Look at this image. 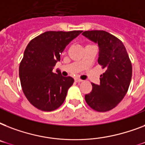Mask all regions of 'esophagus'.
Here are the masks:
<instances>
[{
	"label": "esophagus",
	"mask_w": 145,
	"mask_h": 145,
	"mask_svg": "<svg viewBox=\"0 0 145 145\" xmlns=\"http://www.w3.org/2000/svg\"><path fill=\"white\" fill-rule=\"evenodd\" d=\"M74 80H75V82H77V83H81V82L83 81L82 80L79 79V78H75Z\"/></svg>",
	"instance_id": "obj_1"
}]
</instances>
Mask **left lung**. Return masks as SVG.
Here are the masks:
<instances>
[{"instance_id": "1", "label": "left lung", "mask_w": 145, "mask_h": 145, "mask_svg": "<svg viewBox=\"0 0 145 145\" xmlns=\"http://www.w3.org/2000/svg\"><path fill=\"white\" fill-rule=\"evenodd\" d=\"M99 48L98 62L105 72L100 76V84H92L93 89L85 95L86 103L93 110L105 112L115 108L128 91L132 79V63L120 40L105 31H86L82 33Z\"/></svg>"}]
</instances>
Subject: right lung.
I'll return each mask as SVG.
<instances>
[{
	"instance_id": "obj_1",
	"label": "right lung",
	"mask_w": 145,
	"mask_h": 145,
	"mask_svg": "<svg viewBox=\"0 0 145 145\" xmlns=\"http://www.w3.org/2000/svg\"><path fill=\"white\" fill-rule=\"evenodd\" d=\"M82 31H46L29 42L19 65L24 94L39 110L52 111L63 104L74 79L52 72L66 46Z\"/></svg>"
}]
</instances>
